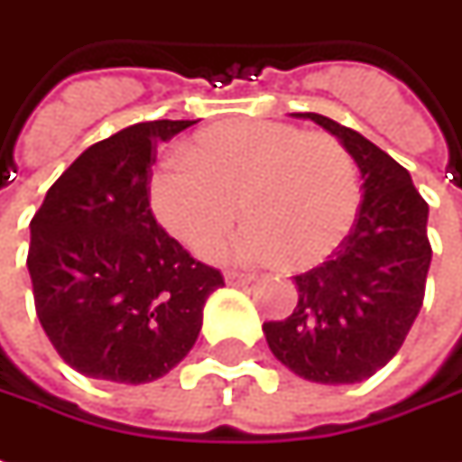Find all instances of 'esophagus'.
<instances>
[{"label":"esophagus","mask_w":462,"mask_h":462,"mask_svg":"<svg viewBox=\"0 0 462 462\" xmlns=\"http://www.w3.org/2000/svg\"><path fill=\"white\" fill-rule=\"evenodd\" d=\"M225 280H227V285H247V282H253L254 275L253 273H237V270H227V273H225Z\"/></svg>","instance_id":"obj_1"}]
</instances>
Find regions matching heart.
I'll list each match as a JSON object with an SVG mask.
<instances>
[{"label":"heart","mask_w":462,"mask_h":462,"mask_svg":"<svg viewBox=\"0 0 462 462\" xmlns=\"http://www.w3.org/2000/svg\"><path fill=\"white\" fill-rule=\"evenodd\" d=\"M164 230L205 253L240 217L225 253L245 263H322L360 209V175L343 142L273 119H235L195 134L187 160L167 154L147 182Z\"/></svg>","instance_id":"b5f03b06"}]
</instances>
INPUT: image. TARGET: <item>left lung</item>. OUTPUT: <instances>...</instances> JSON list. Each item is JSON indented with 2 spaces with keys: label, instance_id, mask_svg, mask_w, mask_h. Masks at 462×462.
<instances>
[{
  "label": "left lung",
  "instance_id": "left-lung-1",
  "mask_svg": "<svg viewBox=\"0 0 462 462\" xmlns=\"http://www.w3.org/2000/svg\"><path fill=\"white\" fill-rule=\"evenodd\" d=\"M295 117L343 142L365 182L350 232L325 263L295 275L292 315L264 322L263 330L295 375L325 385L357 383L395 357L422 308L433 257L428 202L411 172L360 132L315 112Z\"/></svg>",
  "mask_w": 462,
  "mask_h": 462
}]
</instances>
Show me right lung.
I'll list each match as a JSON object with an SVG mask.
<instances>
[{
  "label": "right lung",
  "instance_id": "1",
  "mask_svg": "<svg viewBox=\"0 0 462 462\" xmlns=\"http://www.w3.org/2000/svg\"><path fill=\"white\" fill-rule=\"evenodd\" d=\"M154 119L97 142L47 189L29 222L34 310L77 373L152 383L185 357L202 308L225 285L157 225L147 182L157 144L192 127Z\"/></svg>",
  "mask_w": 462,
  "mask_h": 462
}]
</instances>
